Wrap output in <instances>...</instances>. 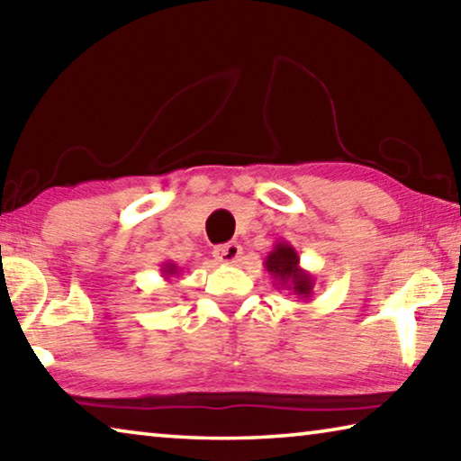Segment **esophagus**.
<instances>
[{
    "mask_svg": "<svg viewBox=\"0 0 461 461\" xmlns=\"http://www.w3.org/2000/svg\"><path fill=\"white\" fill-rule=\"evenodd\" d=\"M241 256L240 244H221L213 249V258L220 264H236Z\"/></svg>",
    "mask_w": 461,
    "mask_h": 461,
    "instance_id": "1",
    "label": "esophagus"
}]
</instances>
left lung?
Here are the masks:
<instances>
[{"instance_id":"left-lung-1","label":"left lung","mask_w":461,"mask_h":461,"mask_svg":"<svg viewBox=\"0 0 461 461\" xmlns=\"http://www.w3.org/2000/svg\"><path fill=\"white\" fill-rule=\"evenodd\" d=\"M264 268L272 276L276 288L294 294L299 301H311L315 291V276L301 268V258L288 241H276L264 258Z\"/></svg>"}]
</instances>
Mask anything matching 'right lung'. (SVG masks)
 Returning <instances> with one entry per match:
<instances>
[{
  "instance_id": "add662e5",
  "label": "right lung",
  "mask_w": 461,
  "mask_h": 461,
  "mask_svg": "<svg viewBox=\"0 0 461 461\" xmlns=\"http://www.w3.org/2000/svg\"><path fill=\"white\" fill-rule=\"evenodd\" d=\"M160 272H162V276H165V280H170L173 276H178V275H181V270H178L176 264H175V262H170V260H167L165 264H162Z\"/></svg>"
}]
</instances>
